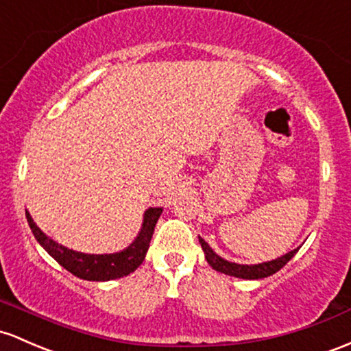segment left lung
Returning <instances> with one entry per match:
<instances>
[{
	"instance_id": "8db88e82",
	"label": "left lung",
	"mask_w": 351,
	"mask_h": 351,
	"mask_svg": "<svg viewBox=\"0 0 351 351\" xmlns=\"http://www.w3.org/2000/svg\"><path fill=\"white\" fill-rule=\"evenodd\" d=\"M198 240H199V243H202L203 252H205V258L211 268L217 269V271H219V273H225V275L237 276V278H243V280L267 278V276L273 275V273H276L278 269H282L300 250V246H298V248L288 252L287 255L275 258V260H271V261H265V263L240 265V263H233V261H228V260H225V258L217 255V253L211 250V246L208 245L202 237H198Z\"/></svg>"
}]
</instances>
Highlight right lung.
<instances>
[{
	"label": "right lung",
	"instance_id": "obj_1",
	"mask_svg": "<svg viewBox=\"0 0 351 351\" xmlns=\"http://www.w3.org/2000/svg\"><path fill=\"white\" fill-rule=\"evenodd\" d=\"M161 213H163V208H148L143 215V225H141L140 233L134 238L133 243L126 246L121 252L108 253V255H91V253L69 250L66 246L56 243L49 237H46L38 228L28 211H26V219H28V225L38 243L43 246L46 252L55 258L61 267L66 268L69 273H73V275L82 280H88V282H110V280L130 275L143 263L153 232H155L156 221Z\"/></svg>",
	"mask_w": 351,
	"mask_h": 351
}]
</instances>
